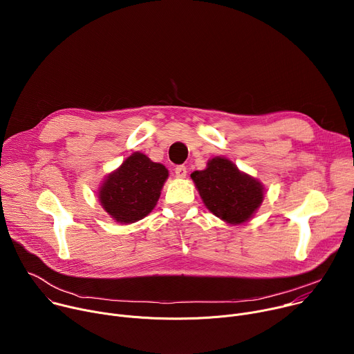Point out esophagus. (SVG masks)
<instances>
[{
    "mask_svg": "<svg viewBox=\"0 0 354 354\" xmlns=\"http://www.w3.org/2000/svg\"><path fill=\"white\" fill-rule=\"evenodd\" d=\"M175 175H176V178H179V179L186 178V175H187V169H186V167H183V165H178V167L175 168Z\"/></svg>",
    "mask_w": 354,
    "mask_h": 354,
    "instance_id": "esophagus-1",
    "label": "esophagus"
}]
</instances>
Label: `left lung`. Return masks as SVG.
I'll use <instances>...</instances> for the list:
<instances>
[{"instance_id":"8db88e82","label":"left lung","mask_w":354,"mask_h":354,"mask_svg":"<svg viewBox=\"0 0 354 354\" xmlns=\"http://www.w3.org/2000/svg\"><path fill=\"white\" fill-rule=\"evenodd\" d=\"M190 178L206 207L228 224L246 223L263 201V185L224 157L212 158L206 169L194 171Z\"/></svg>"}]
</instances>
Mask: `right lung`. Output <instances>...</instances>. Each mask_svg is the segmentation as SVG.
I'll return each instance as SVG.
<instances>
[{
    "label": "right lung",
    "instance_id": "add662e5",
    "mask_svg": "<svg viewBox=\"0 0 354 354\" xmlns=\"http://www.w3.org/2000/svg\"><path fill=\"white\" fill-rule=\"evenodd\" d=\"M168 169L141 153H133L100 185L97 198L105 212L120 224L136 223L156 207Z\"/></svg>",
    "mask_w": 354,
    "mask_h": 354
}]
</instances>
